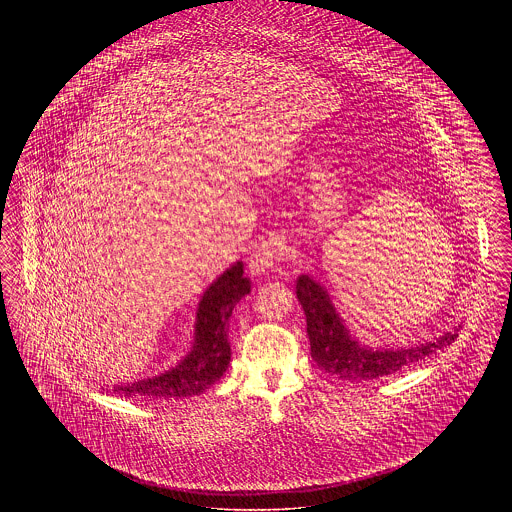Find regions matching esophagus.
<instances>
[{"label":"esophagus","mask_w":512,"mask_h":512,"mask_svg":"<svg viewBox=\"0 0 512 512\" xmlns=\"http://www.w3.org/2000/svg\"><path fill=\"white\" fill-rule=\"evenodd\" d=\"M284 256H286V248H284L282 240L276 238V236H272V238H268V240L258 248V252H256L254 258L250 260V270H252L254 274H264V272L272 270L280 260H284Z\"/></svg>","instance_id":"obj_1"}]
</instances>
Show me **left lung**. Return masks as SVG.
<instances>
[{
  "mask_svg": "<svg viewBox=\"0 0 512 512\" xmlns=\"http://www.w3.org/2000/svg\"><path fill=\"white\" fill-rule=\"evenodd\" d=\"M297 299L307 319V335L311 357L317 365L343 380H374L394 374L412 363H418L457 339V327L414 347L386 349L361 345L351 335L343 317L335 309L327 290L311 276H299L295 286Z\"/></svg>",
  "mask_w": 512,
  "mask_h": 512,
  "instance_id": "obj_1",
  "label": "left lung"
}]
</instances>
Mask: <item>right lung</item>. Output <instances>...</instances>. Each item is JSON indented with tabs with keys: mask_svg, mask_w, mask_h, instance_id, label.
<instances>
[{
	"mask_svg": "<svg viewBox=\"0 0 512 512\" xmlns=\"http://www.w3.org/2000/svg\"><path fill=\"white\" fill-rule=\"evenodd\" d=\"M250 293L244 264L234 262L205 290L195 317L191 351L157 376L114 384L112 392L126 398H187L211 388L230 363L228 321L234 305Z\"/></svg>",
	"mask_w": 512,
	"mask_h": 512,
	"instance_id": "1",
	"label": "right lung"
}]
</instances>
